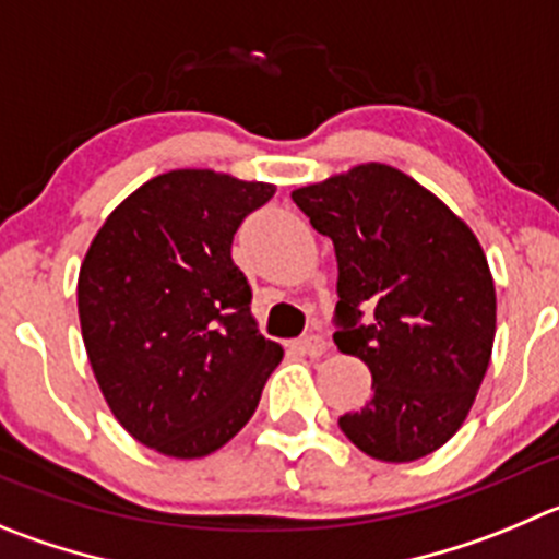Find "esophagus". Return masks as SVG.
<instances>
[{"instance_id": "esophagus-1", "label": "esophagus", "mask_w": 559, "mask_h": 559, "mask_svg": "<svg viewBox=\"0 0 559 559\" xmlns=\"http://www.w3.org/2000/svg\"><path fill=\"white\" fill-rule=\"evenodd\" d=\"M292 347H295L297 353H304V356L320 358L322 353L328 350V342L322 336H317V333H311V336H304V338H297V342H292Z\"/></svg>"}]
</instances>
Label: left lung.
I'll return each mask as SVG.
<instances>
[{"mask_svg": "<svg viewBox=\"0 0 559 559\" xmlns=\"http://www.w3.org/2000/svg\"><path fill=\"white\" fill-rule=\"evenodd\" d=\"M292 201L336 250L333 342L372 372V400L338 427L378 461L430 455L463 425L491 361L497 292L477 237L380 162L300 187Z\"/></svg>", "mask_w": 559, "mask_h": 559, "instance_id": "obj_1", "label": "left lung"}]
</instances>
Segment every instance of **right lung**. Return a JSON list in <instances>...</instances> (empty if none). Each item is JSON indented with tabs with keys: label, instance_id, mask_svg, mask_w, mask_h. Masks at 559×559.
Listing matches in <instances>:
<instances>
[{
	"label": "right lung",
	"instance_id": "right-lung-1",
	"mask_svg": "<svg viewBox=\"0 0 559 559\" xmlns=\"http://www.w3.org/2000/svg\"><path fill=\"white\" fill-rule=\"evenodd\" d=\"M273 195L264 181L170 170L134 190L87 248L76 306L93 374L123 430L162 455L221 450L284 358L255 328L231 259L239 223Z\"/></svg>",
	"mask_w": 559,
	"mask_h": 559
}]
</instances>
